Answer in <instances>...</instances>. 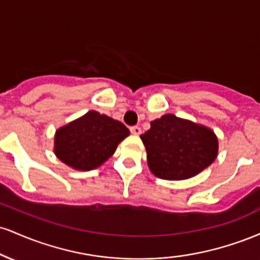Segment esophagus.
Here are the masks:
<instances>
[{"label": "esophagus", "instance_id": "34e87169", "mask_svg": "<svg viewBox=\"0 0 260 260\" xmlns=\"http://www.w3.org/2000/svg\"><path fill=\"white\" fill-rule=\"evenodd\" d=\"M131 132H132V134H134V136H140V134H142V128L138 126L131 127Z\"/></svg>", "mask_w": 260, "mask_h": 260}]
</instances>
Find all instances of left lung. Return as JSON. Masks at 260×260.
I'll return each mask as SVG.
<instances>
[{
    "label": "left lung",
    "instance_id": "obj_1",
    "mask_svg": "<svg viewBox=\"0 0 260 260\" xmlns=\"http://www.w3.org/2000/svg\"><path fill=\"white\" fill-rule=\"evenodd\" d=\"M149 170L162 180H188L214 162L219 140L211 128L166 113L140 136Z\"/></svg>",
    "mask_w": 260,
    "mask_h": 260
}]
</instances>
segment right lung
I'll list each match as a JSON object with an SVG mask.
<instances>
[{
  "label": "right lung",
  "instance_id": "add662e5",
  "mask_svg": "<svg viewBox=\"0 0 260 260\" xmlns=\"http://www.w3.org/2000/svg\"><path fill=\"white\" fill-rule=\"evenodd\" d=\"M128 136L122 122L91 110L56 131L53 153L70 168L90 171L109 160Z\"/></svg>",
  "mask_w": 260,
  "mask_h": 260
}]
</instances>
